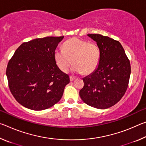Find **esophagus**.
Listing matches in <instances>:
<instances>
[{
	"label": "esophagus",
	"mask_w": 146,
	"mask_h": 146,
	"mask_svg": "<svg viewBox=\"0 0 146 146\" xmlns=\"http://www.w3.org/2000/svg\"><path fill=\"white\" fill-rule=\"evenodd\" d=\"M70 81H73L75 79V77H74L73 76H70Z\"/></svg>",
	"instance_id": "34e87169"
}]
</instances>
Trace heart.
<instances>
[{"mask_svg":"<svg viewBox=\"0 0 146 146\" xmlns=\"http://www.w3.org/2000/svg\"><path fill=\"white\" fill-rule=\"evenodd\" d=\"M100 50L97 44L73 37L66 40L62 50L56 49L54 58L58 68L67 73L74 65L73 71L77 73L88 75L95 72L99 65Z\"/></svg>","mask_w":146,"mask_h":146,"instance_id":"obj_1","label":"heart"}]
</instances>
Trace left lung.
I'll return each instance as SVG.
<instances>
[{
    "label": "left lung",
    "mask_w": 146,
    "mask_h": 146,
    "mask_svg": "<svg viewBox=\"0 0 146 146\" xmlns=\"http://www.w3.org/2000/svg\"><path fill=\"white\" fill-rule=\"evenodd\" d=\"M88 35L97 42L100 60L95 72L83 78L84 85L79 95L86 104L107 109L119 102L127 90L130 62L118 40L99 34Z\"/></svg>",
    "instance_id": "obj_1"
}]
</instances>
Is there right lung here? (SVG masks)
<instances>
[{
	"label": "right lung",
	"mask_w": 146,
	"mask_h": 146,
	"mask_svg": "<svg viewBox=\"0 0 146 146\" xmlns=\"http://www.w3.org/2000/svg\"><path fill=\"white\" fill-rule=\"evenodd\" d=\"M64 36L36 38L20 46L6 68L8 86L19 104L32 110H44L62 97L70 76L56 65L54 52Z\"/></svg>",
	"instance_id": "1"
}]
</instances>
